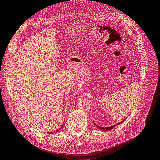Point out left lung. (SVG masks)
Masks as SVG:
<instances>
[{
  "mask_svg": "<svg viewBox=\"0 0 160 160\" xmlns=\"http://www.w3.org/2000/svg\"><path fill=\"white\" fill-rule=\"evenodd\" d=\"M124 120H126V119H124ZM124 120H123V121H122V122H119V123H118V124H116V125H113V126H109V127H101V126H97L96 124H95V123H94V124H95V125L98 128H99V129H101V130H109L113 129V128H114V126H116V125H118V124H121V123H122L124 121Z\"/></svg>",
  "mask_w": 160,
  "mask_h": 160,
  "instance_id": "obj_1",
  "label": "left lung"
}]
</instances>
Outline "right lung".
<instances>
[{
  "mask_svg": "<svg viewBox=\"0 0 160 160\" xmlns=\"http://www.w3.org/2000/svg\"><path fill=\"white\" fill-rule=\"evenodd\" d=\"M62 127H63V126H61L60 128H59V129H57V130L56 131H53V132H48V134H55V133H56V132H58V131H59V130H61V128H62Z\"/></svg>",
  "mask_w": 160,
  "mask_h": 160,
  "instance_id": "add662e5",
  "label": "right lung"
}]
</instances>
